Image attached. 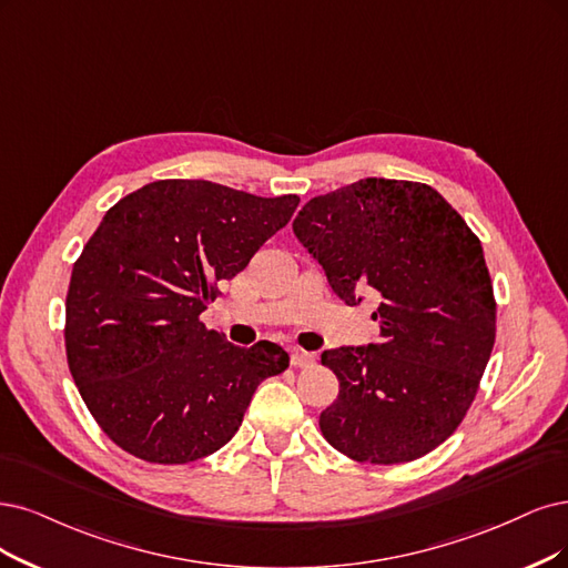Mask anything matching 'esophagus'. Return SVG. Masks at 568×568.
Listing matches in <instances>:
<instances>
[{"instance_id":"34e87169","label":"esophagus","mask_w":568,"mask_h":568,"mask_svg":"<svg viewBox=\"0 0 568 568\" xmlns=\"http://www.w3.org/2000/svg\"><path fill=\"white\" fill-rule=\"evenodd\" d=\"M313 363H316V355L308 351H292V355H290L292 367H311Z\"/></svg>"}]
</instances>
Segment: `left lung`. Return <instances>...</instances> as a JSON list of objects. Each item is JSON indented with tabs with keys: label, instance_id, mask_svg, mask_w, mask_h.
I'll return each mask as SVG.
<instances>
[{
	"label": "left lung",
	"instance_id": "left-lung-1",
	"mask_svg": "<svg viewBox=\"0 0 568 568\" xmlns=\"http://www.w3.org/2000/svg\"><path fill=\"white\" fill-rule=\"evenodd\" d=\"M292 229L346 304L379 300V342L323 353L339 379L323 437L361 464L426 456L464 422L496 339L479 239L433 186L384 178L311 199Z\"/></svg>",
	"mask_w": 568,
	"mask_h": 568
}]
</instances>
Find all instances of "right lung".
Masks as SVG:
<instances>
[{"label": "right lung", "mask_w": 568, "mask_h": 568, "mask_svg": "<svg viewBox=\"0 0 568 568\" xmlns=\"http://www.w3.org/2000/svg\"><path fill=\"white\" fill-rule=\"evenodd\" d=\"M297 205L295 194L159 180L104 213L72 268L65 351L116 447L146 464H192L224 447L257 386L287 369L281 346L239 348L201 313Z\"/></svg>", "instance_id": "obj_1"}]
</instances>
